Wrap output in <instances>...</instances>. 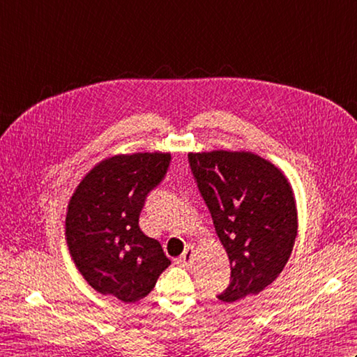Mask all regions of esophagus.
Returning a JSON list of instances; mask_svg holds the SVG:
<instances>
[{
  "mask_svg": "<svg viewBox=\"0 0 357 357\" xmlns=\"http://www.w3.org/2000/svg\"><path fill=\"white\" fill-rule=\"evenodd\" d=\"M193 256H195V248L193 247H187L184 250V253L181 255V257H179L176 262L181 264V265H184V267H190L192 261H193Z\"/></svg>",
  "mask_w": 357,
  "mask_h": 357,
  "instance_id": "1",
  "label": "esophagus"
}]
</instances>
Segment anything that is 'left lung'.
<instances>
[{
	"label": "left lung",
	"instance_id": "left-lung-1",
	"mask_svg": "<svg viewBox=\"0 0 357 357\" xmlns=\"http://www.w3.org/2000/svg\"><path fill=\"white\" fill-rule=\"evenodd\" d=\"M188 162L231 267L218 299L231 304L257 294L284 270L298 234L290 183L275 164L245 150L188 153Z\"/></svg>",
	"mask_w": 357,
	"mask_h": 357
}]
</instances>
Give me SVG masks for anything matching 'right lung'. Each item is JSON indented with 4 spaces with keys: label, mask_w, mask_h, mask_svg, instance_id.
Segmentation results:
<instances>
[{
    "label": "right lung",
    "mask_w": 357,
    "mask_h": 357,
    "mask_svg": "<svg viewBox=\"0 0 357 357\" xmlns=\"http://www.w3.org/2000/svg\"><path fill=\"white\" fill-rule=\"evenodd\" d=\"M170 153L138 151L102 159L81 179L67 206L66 242L87 284L130 304L153 290L170 259L139 229L151 188L169 169Z\"/></svg>",
    "instance_id": "right-lung-1"
}]
</instances>
